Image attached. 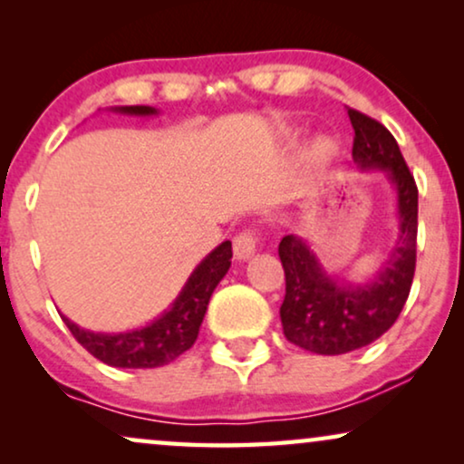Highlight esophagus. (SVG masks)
I'll use <instances>...</instances> for the list:
<instances>
[{
    "instance_id": "1",
    "label": "esophagus",
    "mask_w": 464,
    "mask_h": 464,
    "mask_svg": "<svg viewBox=\"0 0 464 464\" xmlns=\"http://www.w3.org/2000/svg\"><path fill=\"white\" fill-rule=\"evenodd\" d=\"M257 245H259V238L253 230H245L237 234V237H234V257L237 259L251 257L253 253H256Z\"/></svg>"
}]
</instances>
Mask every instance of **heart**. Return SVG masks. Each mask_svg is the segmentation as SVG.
Here are the masks:
<instances>
[{
	"label": "heart",
	"mask_w": 464,
	"mask_h": 464,
	"mask_svg": "<svg viewBox=\"0 0 464 464\" xmlns=\"http://www.w3.org/2000/svg\"><path fill=\"white\" fill-rule=\"evenodd\" d=\"M329 151H332V148H329V143H319V145H316V154H319V156L325 158V156H329Z\"/></svg>",
	"instance_id": "1"
}]
</instances>
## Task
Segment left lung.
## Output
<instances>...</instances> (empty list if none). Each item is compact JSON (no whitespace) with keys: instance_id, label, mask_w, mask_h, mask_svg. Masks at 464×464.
I'll use <instances>...</instances> for the list:
<instances>
[{"instance_id":"1","label":"left lung","mask_w":464,"mask_h":464,"mask_svg":"<svg viewBox=\"0 0 464 464\" xmlns=\"http://www.w3.org/2000/svg\"><path fill=\"white\" fill-rule=\"evenodd\" d=\"M353 160L359 169L384 170L397 189L399 237L391 256L367 283L334 278L302 238L283 237L278 257L285 270L283 334L291 344L316 354H344L389 332L408 300L416 270L418 188L389 129L357 110Z\"/></svg>"}]
</instances>
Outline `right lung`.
Wrapping results in <instances>:
<instances>
[{
	"label": "right lung",
	"mask_w": 464,
	"mask_h": 464,
	"mask_svg": "<svg viewBox=\"0 0 464 464\" xmlns=\"http://www.w3.org/2000/svg\"><path fill=\"white\" fill-rule=\"evenodd\" d=\"M113 111L129 113V116H154V107L129 105L113 107ZM232 259V243L226 240L208 253L196 266L192 276L183 285L181 294L170 304L164 314L151 321L150 325L132 329L122 334H94L82 329L69 321L65 314L61 319L73 334V338L86 348L92 357L111 367H126V370H145V367H160L175 361L198 338L200 323L205 319L208 300L226 276Z\"/></svg>",
	"instance_id": "right-lung-1"
}]
</instances>
